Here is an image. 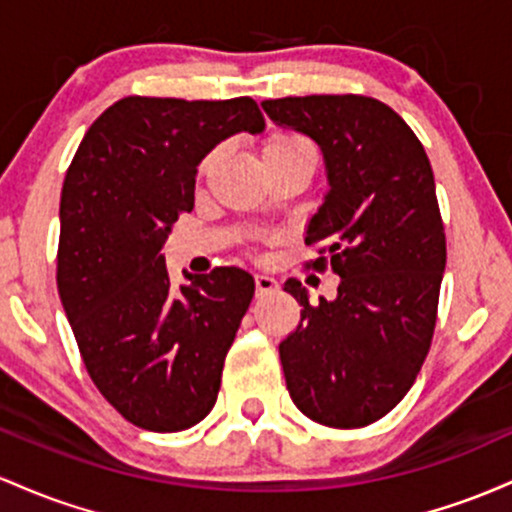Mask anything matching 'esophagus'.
Instances as JSON below:
<instances>
[{
	"label": "esophagus",
	"instance_id": "34e87169",
	"mask_svg": "<svg viewBox=\"0 0 512 512\" xmlns=\"http://www.w3.org/2000/svg\"><path fill=\"white\" fill-rule=\"evenodd\" d=\"M254 283H256V297L271 295L275 287H278V283H275V278H271V275H266V273H256L254 275Z\"/></svg>",
	"mask_w": 512,
	"mask_h": 512
}]
</instances>
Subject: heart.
Returning a JSON list of instances; mask_svg holds the SVG:
<instances>
[{
	"label": "heart",
	"mask_w": 512,
	"mask_h": 512,
	"mask_svg": "<svg viewBox=\"0 0 512 512\" xmlns=\"http://www.w3.org/2000/svg\"><path fill=\"white\" fill-rule=\"evenodd\" d=\"M285 152H312V147H309V142L304 140V137L292 135V132H275L273 137H268L266 147H263V157H271V154H285ZM210 164H212V154H208V157L200 162L198 166L200 176L208 174Z\"/></svg>",
	"instance_id": "1"
}]
</instances>
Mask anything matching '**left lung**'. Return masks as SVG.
Masks as SVG:
<instances>
[{"label":"left lung","instance_id":"left-lung-1","mask_svg":"<svg viewBox=\"0 0 512 512\" xmlns=\"http://www.w3.org/2000/svg\"><path fill=\"white\" fill-rule=\"evenodd\" d=\"M261 106L324 152L331 188L304 244H321L312 266L341 278L333 300L314 304L300 280L285 283L302 307L280 343L287 392L321 426H370L416 382L438 319L447 249L428 154L404 118L370 96Z\"/></svg>","mask_w":512,"mask_h":512}]
</instances>
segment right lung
<instances>
[{
    "instance_id": "1",
    "label": "right lung",
    "mask_w": 512,
    "mask_h": 512,
    "mask_svg": "<svg viewBox=\"0 0 512 512\" xmlns=\"http://www.w3.org/2000/svg\"><path fill=\"white\" fill-rule=\"evenodd\" d=\"M266 128L249 96H125L86 130L60 198L57 292L86 372L132 426L176 433L203 421L254 297L241 268L171 290L164 241L193 210L198 164L234 132Z\"/></svg>"
}]
</instances>
